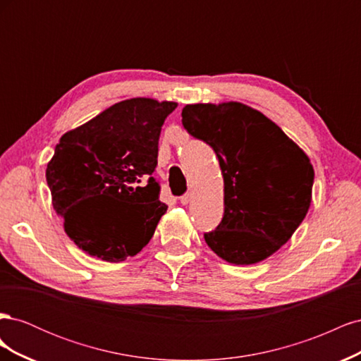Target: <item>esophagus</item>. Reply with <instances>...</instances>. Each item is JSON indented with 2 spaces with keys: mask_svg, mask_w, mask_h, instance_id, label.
<instances>
[{
  "mask_svg": "<svg viewBox=\"0 0 361 361\" xmlns=\"http://www.w3.org/2000/svg\"><path fill=\"white\" fill-rule=\"evenodd\" d=\"M191 199H192V194H191V192H187V194H183L182 197H180V203H182V204H188V203L191 202Z\"/></svg>",
  "mask_w": 361,
  "mask_h": 361,
  "instance_id": "obj_1",
  "label": "esophagus"
}]
</instances>
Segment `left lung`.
<instances>
[{"label": "left lung", "instance_id": "1", "mask_svg": "<svg viewBox=\"0 0 361 361\" xmlns=\"http://www.w3.org/2000/svg\"><path fill=\"white\" fill-rule=\"evenodd\" d=\"M182 125L214 149L224 179V215L204 233L206 244L235 265L274 255L310 207L309 157L272 120L241 102L185 105Z\"/></svg>", "mask_w": 361, "mask_h": 361}]
</instances>
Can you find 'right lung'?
Returning a JSON list of instances; mask_svg holds the SVG:
<instances>
[{"mask_svg": "<svg viewBox=\"0 0 361 361\" xmlns=\"http://www.w3.org/2000/svg\"><path fill=\"white\" fill-rule=\"evenodd\" d=\"M176 106L133 97L60 138L47 182L64 232L85 253L122 262L154 236L167 211L154 178L158 141L164 120Z\"/></svg>", "mask_w": 361, "mask_h": 361, "instance_id": "add662e5", "label": "right lung"}]
</instances>
